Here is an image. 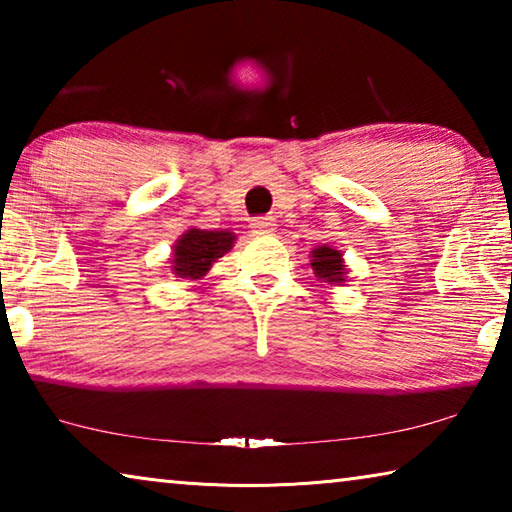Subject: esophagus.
I'll return each instance as SVG.
<instances>
[{
  "label": "esophagus",
  "instance_id": "obj_1",
  "mask_svg": "<svg viewBox=\"0 0 512 512\" xmlns=\"http://www.w3.org/2000/svg\"><path fill=\"white\" fill-rule=\"evenodd\" d=\"M250 228H253L255 235H273L275 219L273 216H257V219L250 221Z\"/></svg>",
  "mask_w": 512,
  "mask_h": 512
}]
</instances>
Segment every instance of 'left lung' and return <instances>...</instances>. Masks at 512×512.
I'll use <instances>...</instances> for the list:
<instances>
[{"instance_id":"1","label":"left lung","mask_w":512,"mask_h":512,"mask_svg":"<svg viewBox=\"0 0 512 512\" xmlns=\"http://www.w3.org/2000/svg\"><path fill=\"white\" fill-rule=\"evenodd\" d=\"M311 268H314V275L320 282L329 284L345 282V273H348L341 250H334L332 246H318L311 250Z\"/></svg>"}]
</instances>
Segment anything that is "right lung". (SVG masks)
Returning a JSON list of instances; mask_svg holds the SVG:
<instances>
[{
  "instance_id": "add662e5",
  "label": "right lung",
  "mask_w": 512,
  "mask_h": 512,
  "mask_svg": "<svg viewBox=\"0 0 512 512\" xmlns=\"http://www.w3.org/2000/svg\"><path fill=\"white\" fill-rule=\"evenodd\" d=\"M235 244V235L228 230L189 228L173 246L171 271L187 280H201L216 259L223 257Z\"/></svg>"
}]
</instances>
